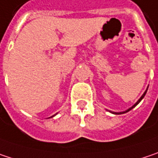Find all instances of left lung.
I'll use <instances>...</instances> for the list:
<instances>
[{
    "label": "left lung",
    "mask_w": 158,
    "mask_h": 158,
    "mask_svg": "<svg viewBox=\"0 0 158 158\" xmlns=\"http://www.w3.org/2000/svg\"><path fill=\"white\" fill-rule=\"evenodd\" d=\"M148 88H147V90L145 91V93L143 94V95L141 96L140 98L139 99V101H138V102H136V103H135V104H134V105H133L132 107H130V109H128V110H125V111H121V112H112V113H113V114H123V113H126V112H128V111H130V110H132L133 108L135 107V106H137V105H138V104H139V103L140 102L141 100H142V99L144 98V96L146 95V94H147V91H148ZM110 112H111V111H110Z\"/></svg>",
    "instance_id": "8db88e82"
}]
</instances>
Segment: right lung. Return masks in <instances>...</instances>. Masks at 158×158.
<instances>
[{"label":"right lung","instance_id":"add662e5","mask_svg":"<svg viewBox=\"0 0 158 158\" xmlns=\"http://www.w3.org/2000/svg\"><path fill=\"white\" fill-rule=\"evenodd\" d=\"M54 116H55V115H54ZM54 116H52V117H54ZM52 117H50V118H52Z\"/></svg>","mask_w":158,"mask_h":158}]
</instances>
